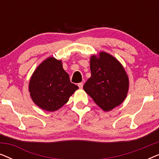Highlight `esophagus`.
<instances>
[{"label": "esophagus", "instance_id": "esophagus-1", "mask_svg": "<svg viewBox=\"0 0 159 159\" xmlns=\"http://www.w3.org/2000/svg\"><path fill=\"white\" fill-rule=\"evenodd\" d=\"M78 87H79L80 88H82V87H83V83H82V82H80V83L78 84Z\"/></svg>", "mask_w": 159, "mask_h": 159}]
</instances>
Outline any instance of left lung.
<instances>
[{"label":"left lung","instance_id":"obj_1","mask_svg":"<svg viewBox=\"0 0 159 159\" xmlns=\"http://www.w3.org/2000/svg\"><path fill=\"white\" fill-rule=\"evenodd\" d=\"M91 77L83 89L100 108L105 111L120 105L127 97L129 78L118 60L105 52L90 61Z\"/></svg>","mask_w":159,"mask_h":159}]
</instances>
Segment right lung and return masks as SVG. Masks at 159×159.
Wrapping results in <instances>:
<instances>
[{
    "mask_svg": "<svg viewBox=\"0 0 159 159\" xmlns=\"http://www.w3.org/2000/svg\"><path fill=\"white\" fill-rule=\"evenodd\" d=\"M77 89L63 69L61 61L53 57L48 58L37 67L29 83L32 101L48 111L59 109Z\"/></svg>",
    "mask_w": 159,
    "mask_h": 159,
    "instance_id": "1",
    "label": "right lung"
}]
</instances>
